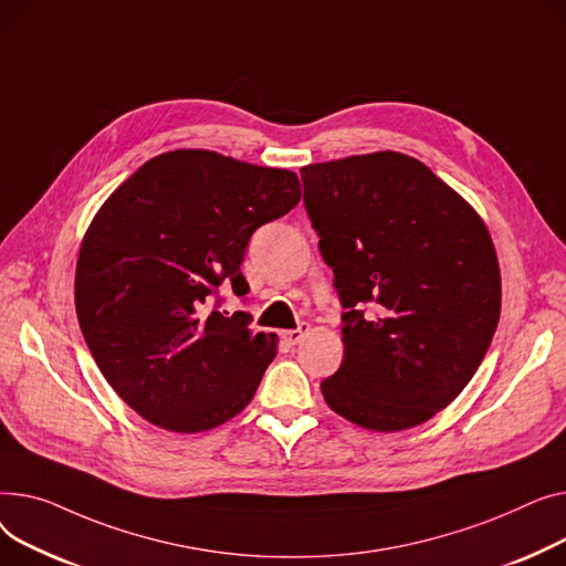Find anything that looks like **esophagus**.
I'll use <instances>...</instances> for the list:
<instances>
[{
  "mask_svg": "<svg viewBox=\"0 0 566 566\" xmlns=\"http://www.w3.org/2000/svg\"><path fill=\"white\" fill-rule=\"evenodd\" d=\"M308 331H311V326L306 324V322H302V324H298L296 328H290V331H283V334H281V338L287 343V345H298V343H302L304 340V336L308 334Z\"/></svg>",
  "mask_w": 566,
  "mask_h": 566,
  "instance_id": "34e87169",
  "label": "esophagus"
}]
</instances>
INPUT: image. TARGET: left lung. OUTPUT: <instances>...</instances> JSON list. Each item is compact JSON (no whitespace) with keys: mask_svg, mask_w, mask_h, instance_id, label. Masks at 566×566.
<instances>
[{"mask_svg":"<svg viewBox=\"0 0 566 566\" xmlns=\"http://www.w3.org/2000/svg\"><path fill=\"white\" fill-rule=\"evenodd\" d=\"M334 270L345 356L326 405L373 431L416 427L467 388L501 317V268L480 214L402 153L302 169Z\"/></svg>","mask_w":566,"mask_h":566,"instance_id":"1","label":"left lung"}]
</instances>
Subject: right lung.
I'll use <instances>...</instances> for the list:
<instances>
[{
    "mask_svg": "<svg viewBox=\"0 0 566 566\" xmlns=\"http://www.w3.org/2000/svg\"><path fill=\"white\" fill-rule=\"evenodd\" d=\"M302 198L296 174L212 150L148 159L93 217L75 272L84 340L120 400L148 422L196 434L238 416L276 356L251 315L210 311L253 232Z\"/></svg>",
    "mask_w": 566,
    "mask_h": 566,
    "instance_id": "add662e5",
    "label": "right lung"
}]
</instances>
